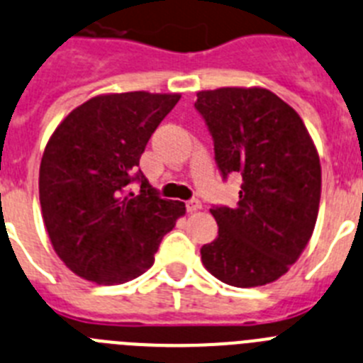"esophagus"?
<instances>
[{"label": "esophagus", "instance_id": "esophagus-1", "mask_svg": "<svg viewBox=\"0 0 363 363\" xmlns=\"http://www.w3.org/2000/svg\"><path fill=\"white\" fill-rule=\"evenodd\" d=\"M202 208V202L199 201V199H191V201L186 202V210L189 211V213H194V211L201 210Z\"/></svg>", "mask_w": 363, "mask_h": 363}]
</instances>
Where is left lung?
<instances>
[{
  "label": "left lung",
  "instance_id": "1",
  "mask_svg": "<svg viewBox=\"0 0 363 363\" xmlns=\"http://www.w3.org/2000/svg\"><path fill=\"white\" fill-rule=\"evenodd\" d=\"M195 108L213 137L222 177H242L235 208L213 206L218 237L201 250L215 279L235 287L275 282L308 246L322 169L298 113L260 86L202 90Z\"/></svg>",
  "mask_w": 363,
  "mask_h": 363
}]
</instances>
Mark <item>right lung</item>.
I'll return each mask as SVG.
<instances>
[{
  "label": "right lung",
  "instance_id": "obj_1",
  "mask_svg": "<svg viewBox=\"0 0 363 363\" xmlns=\"http://www.w3.org/2000/svg\"><path fill=\"white\" fill-rule=\"evenodd\" d=\"M179 94H103L54 130L39 166V202L52 247L76 275L99 286L150 269L159 244L186 213L164 201L139 166L150 137ZM142 182L133 194L128 184Z\"/></svg>",
  "mask_w": 363,
  "mask_h": 363
}]
</instances>
